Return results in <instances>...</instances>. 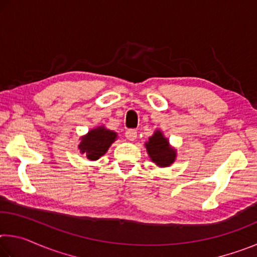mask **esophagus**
Here are the masks:
<instances>
[{
	"instance_id": "1",
	"label": "esophagus",
	"mask_w": 257,
	"mask_h": 257,
	"mask_svg": "<svg viewBox=\"0 0 257 257\" xmlns=\"http://www.w3.org/2000/svg\"><path fill=\"white\" fill-rule=\"evenodd\" d=\"M124 136L129 142H134L135 139L137 138V132L135 129H129V130H127V132H125Z\"/></svg>"
}]
</instances>
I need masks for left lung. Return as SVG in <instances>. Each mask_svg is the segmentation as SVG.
Segmentation results:
<instances>
[{
  "mask_svg": "<svg viewBox=\"0 0 257 257\" xmlns=\"http://www.w3.org/2000/svg\"><path fill=\"white\" fill-rule=\"evenodd\" d=\"M145 147L152 162L160 168L170 167L177 159V150L170 145L169 139L160 129H156L154 134L149 137Z\"/></svg>",
  "mask_w": 257,
  "mask_h": 257,
  "instance_id": "obj_1",
  "label": "left lung"
}]
</instances>
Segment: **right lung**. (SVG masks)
Returning <instances> with one entry per match:
<instances>
[{"label": "right lung", "mask_w": 257, "mask_h": 257, "mask_svg": "<svg viewBox=\"0 0 257 257\" xmlns=\"http://www.w3.org/2000/svg\"><path fill=\"white\" fill-rule=\"evenodd\" d=\"M116 138L118 134L115 132L105 128L104 125H98L80 137V144L78 145V149L80 151V154L85 155L87 160L96 161L106 153Z\"/></svg>", "instance_id": "obj_1"}]
</instances>
